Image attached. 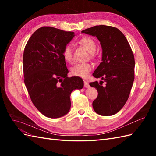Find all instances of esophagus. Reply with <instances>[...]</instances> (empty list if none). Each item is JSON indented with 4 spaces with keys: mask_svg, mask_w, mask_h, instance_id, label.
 Segmentation results:
<instances>
[{
    "mask_svg": "<svg viewBox=\"0 0 156 156\" xmlns=\"http://www.w3.org/2000/svg\"><path fill=\"white\" fill-rule=\"evenodd\" d=\"M84 87H85V88H89L90 87L89 83L87 81H84Z\"/></svg>",
    "mask_w": 156,
    "mask_h": 156,
    "instance_id": "esophagus-1",
    "label": "esophagus"
}]
</instances>
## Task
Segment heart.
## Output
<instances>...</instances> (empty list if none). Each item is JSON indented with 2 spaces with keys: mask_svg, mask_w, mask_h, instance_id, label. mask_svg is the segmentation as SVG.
Listing matches in <instances>:
<instances>
[{
  "mask_svg": "<svg viewBox=\"0 0 156 156\" xmlns=\"http://www.w3.org/2000/svg\"><path fill=\"white\" fill-rule=\"evenodd\" d=\"M79 43L83 46L88 53H93L96 49V44L91 37H84L80 40ZM63 56L65 60L68 62H72L73 60L72 56V45L68 44L65 47L63 51ZM93 68V66L90 63H79L72 67L71 72L74 76L79 77H86Z\"/></svg>",
  "mask_w": 156,
  "mask_h": 156,
  "instance_id": "b5f03b06",
  "label": "heart"
}]
</instances>
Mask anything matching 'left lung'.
<instances>
[{
	"label": "left lung",
	"instance_id": "1",
	"mask_svg": "<svg viewBox=\"0 0 156 156\" xmlns=\"http://www.w3.org/2000/svg\"><path fill=\"white\" fill-rule=\"evenodd\" d=\"M81 32L96 36L102 48L101 62L92 74L102 81L90 83L98 92L93 108L101 116L113 115L124 107L133 86V53L123 33L115 27L97 25ZM103 81L105 86L102 85Z\"/></svg>",
	"mask_w": 156,
	"mask_h": 156
}]
</instances>
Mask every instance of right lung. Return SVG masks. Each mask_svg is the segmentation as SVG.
<instances>
[{
  "mask_svg": "<svg viewBox=\"0 0 156 156\" xmlns=\"http://www.w3.org/2000/svg\"><path fill=\"white\" fill-rule=\"evenodd\" d=\"M53 27H41L30 36L23 53L24 82L33 104L51 119L66 115L71 107L70 94L83 88V80L68 77L63 56L66 46L75 36Z\"/></svg>",
  "mask_w": 156,
  "mask_h": 156,
  "instance_id": "1",
  "label": "right lung"
}]
</instances>
